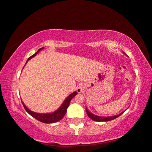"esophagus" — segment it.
Wrapping results in <instances>:
<instances>
[{
    "label": "esophagus",
    "instance_id": "esophagus-1",
    "mask_svg": "<svg viewBox=\"0 0 152 152\" xmlns=\"http://www.w3.org/2000/svg\"><path fill=\"white\" fill-rule=\"evenodd\" d=\"M77 92H78V93L82 92V91H83V88H82V86H79L78 87H77Z\"/></svg>",
    "mask_w": 152,
    "mask_h": 152
}]
</instances>
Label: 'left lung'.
<instances>
[{"mask_svg": "<svg viewBox=\"0 0 152 152\" xmlns=\"http://www.w3.org/2000/svg\"><path fill=\"white\" fill-rule=\"evenodd\" d=\"M125 55H126V54H125ZM86 112L90 118H91L94 121H96V122H107V121H110V120L117 118L118 117H119L121 114H122L124 113V111L122 113H120L119 114H117V115L113 116H107V117H103V116L95 115L94 114L90 113V111L88 110L87 108H86Z\"/></svg>", "mask_w": 152, "mask_h": 152, "instance_id": "obj_1", "label": "left lung"}]
</instances>
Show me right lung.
I'll return each instance as SVG.
<instances>
[{"instance_id":"right-lung-1","label":"right lung","mask_w":152,"mask_h":152,"mask_svg":"<svg viewBox=\"0 0 152 152\" xmlns=\"http://www.w3.org/2000/svg\"><path fill=\"white\" fill-rule=\"evenodd\" d=\"M43 49V48L39 49L38 51H37L35 54H34L33 55H32L30 57L28 58L27 62L29 60L31 59L33 57H34L37 54H38L40 50H42ZM77 94V92H74L72 94H71L70 95H69L67 96L66 99L64 100V102H63V103L62 104V105L60 106L58 109L56 110H55V112H53V113H37L35 112H33V111L30 110L29 109H28L27 107H26L25 104H24V103L22 102L23 103V105L25 109L26 110V112H27L30 116H32V117L34 118L36 120H38V121L43 123H45V124H52V123H55L58 122L59 120H62L63 118V117L64 116V115L66 113V111H67V109L68 108L69 105V103L71 100L72 99V98L73 97H75Z\"/></svg>"}]
</instances>
